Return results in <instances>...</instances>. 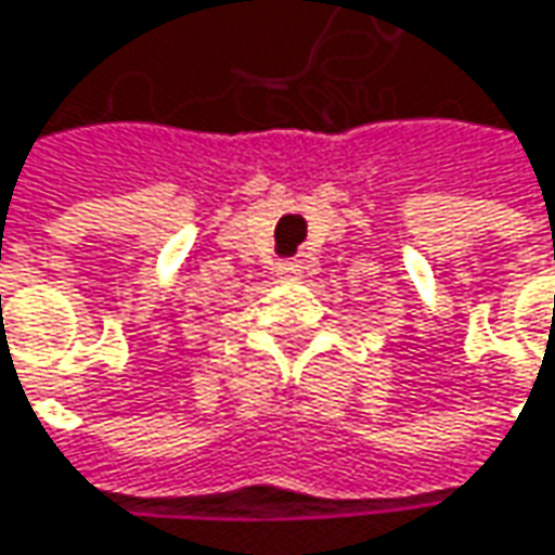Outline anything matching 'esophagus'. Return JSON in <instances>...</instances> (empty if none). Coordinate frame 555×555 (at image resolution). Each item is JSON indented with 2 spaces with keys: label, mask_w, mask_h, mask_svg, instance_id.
Segmentation results:
<instances>
[{
  "label": "esophagus",
  "mask_w": 555,
  "mask_h": 555,
  "mask_svg": "<svg viewBox=\"0 0 555 555\" xmlns=\"http://www.w3.org/2000/svg\"><path fill=\"white\" fill-rule=\"evenodd\" d=\"M299 268H302L299 261H284V264H281V274H284V278H299Z\"/></svg>",
  "instance_id": "esophagus-1"
}]
</instances>
